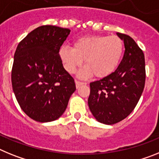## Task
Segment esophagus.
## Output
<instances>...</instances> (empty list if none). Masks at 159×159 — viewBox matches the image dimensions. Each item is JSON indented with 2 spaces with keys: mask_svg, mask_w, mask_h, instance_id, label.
<instances>
[{
  "mask_svg": "<svg viewBox=\"0 0 159 159\" xmlns=\"http://www.w3.org/2000/svg\"><path fill=\"white\" fill-rule=\"evenodd\" d=\"M84 83L80 82V81H78V80H75V86H76V88H79L81 85H83Z\"/></svg>",
  "mask_w": 159,
  "mask_h": 159,
  "instance_id": "esophagus-1",
  "label": "esophagus"
}]
</instances>
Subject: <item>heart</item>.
Listing matches in <instances>:
<instances>
[{"mask_svg": "<svg viewBox=\"0 0 159 159\" xmlns=\"http://www.w3.org/2000/svg\"><path fill=\"white\" fill-rule=\"evenodd\" d=\"M123 53V43L116 36H87L73 42L72 48L64 45L60 48V57L66 71L75 73L84 60L86 67L79 76L86 78L94 75L104 78L119 65Z\"/></svg>", "mask_w": 159, "mask_h": 159, "instance_id": "1", "label": "heart"}]
</instances>
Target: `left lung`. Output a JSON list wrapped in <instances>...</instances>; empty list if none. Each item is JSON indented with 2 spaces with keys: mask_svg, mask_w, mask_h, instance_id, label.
Returning a JSON list of instances; mask_svg holds the SVG:
<instances>
[{
  "mask_svg": "<svg viewBox=\"0 0 159 159\" xmlns=\"http://www.w3.org/2000/svg\"><path fill=\"white\" fill-rule=\"evenodd\" d=\"M125 47L117 69L108 76L90 84L88 106L97 121L112 125L133 111L145 86V57L130 36L116 33Z\"/></svg>",
  "mask_w": 159,
  "mask_h": 159,
  "instance_id": "8db88e82",
  "label": "left lung"
}]
</instances>
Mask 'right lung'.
Segmentation results:
<instances>
[{"instance_id":"obj_1","label":"right lung","mask_w":159,"mask_h":159,"mask_svg":"<svg viewBox=\"0 0 159 159\" xmlns=\"http://www.w3.org/2000/svg\"><path fill=\"white\" fill-rule=\"evenodd\" d=\"M70 32L43 25L29 33L16 48L12 90L23 111L35 121L48 123L59 119L76 89L59 54Z\"/></svg>"}]
</instances>
